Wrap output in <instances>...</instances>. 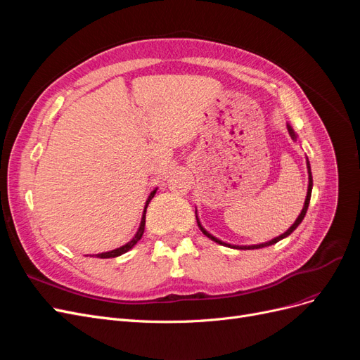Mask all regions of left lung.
Listing matches in <instances>:
<instances>
[{
  "mask_svg": "<svg viewBox=\"0 0 360 360\" xmlns=\"http://www.w3.org/2000/svg\"><path fill=\"white\" fill-rule=\"evenodd\" d=\"M288 132H290V136L296 141V134H294V130L291 129V126H288ZM307 165H308V174H309V184H308V193H307V200H304V205H303V209H302V212H300V214H299V217L296 219V222H294L288 230L284 233V234H281L279 237H275L274 240H270V242H266V243H261V245H252V246H233V248H236V249H259V248H266V246H270V245H275V243H278L279 240H282V238L284 237H287V236H290L294 230H296V228L300 225V222L303 221V217H304V214H307V210H308V205H309V200H311V192H312V176H311V167H309V160H307ZM197 222H198V219H197ZM198 226L201 228V231L209 237V238H212L213 242H216V243H219V245H225V246H230L231 248V245H228V243H224V242H221L219 238H216V237H213L210 233H207L204 228L201 226V224L198 222Z\"/></svg>",
  "mask_w": 360,
  "mask_h": 360,
  "instance_id": "1",
  "label": "left lung"
}]
</instances>
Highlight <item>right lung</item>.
Returning <instances> with one entry per match:
<instances>
[{"mask_svg": "<svg viewBox=\"0 0 360 360\" xmlns=\"http://www.w3.org/2000/svg\"><path fill=\"white\" fill-rule=\"evenodd\" d=\"M155 193H156V191H153V192L150 193V197H148V200H147V202H146V207H144L143 217H141V225H139L138 231H136V234H135V237L132 238V240H130L129 243H126V245L122 246V248H117V249H114V250H110V252L96 254L94 257H97V258H115V257H118V255H122V254L127 252L129 249H132V248L138 243V240H141V237H143V234H144V226H146V212H147V205H148V202L151 201V198L155 197Z\"/></svg>", "mask_w": 360, "mask_h": 360, "instance_id": "right-lung-1", "label": "right lung"}]
</instances>
